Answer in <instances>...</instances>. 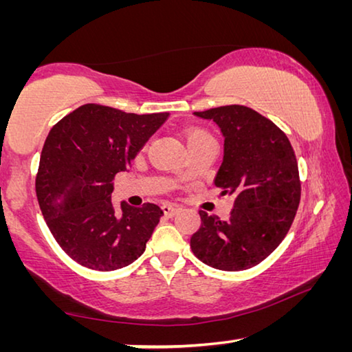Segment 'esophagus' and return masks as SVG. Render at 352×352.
<instances>
[{"mask_svg": "<svg viewBox=\"0 0 352 352\" xmlns=\"http://www.w3.org/2000/svg\"><path fill=\"white\" fill-rule=\"evenodd\" d=\"M163 211H164L166 216H168V217H172V216H175V214L178 212V208H177V206H174V205L166 204V205H163Z\"/></svg>", "mask_w": 352, "mask_h": 352, "instance_id": "obj_1", "label": "esophagus"}]
</instances>
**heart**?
I'll return each instance as SVG.
<instances>
[{"label":"heart","instance_id":"1","mask_svg":"<svg viewBox=\"0 0 352 352\" xmlns=\"http://www.w3.org/2000/svg\"><path fill=\"white\" fill-rule=\"evenodd\" d=\"M212 135L204 129H189L188 130V144L197 142L201 140H211Z\"/></svg>","mask_w":352,"mask_h":352}]
</instances>
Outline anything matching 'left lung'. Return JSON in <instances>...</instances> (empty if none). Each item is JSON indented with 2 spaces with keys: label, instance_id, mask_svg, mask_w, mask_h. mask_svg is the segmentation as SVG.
Listing matches in <instances>:
<instances>
[{
  "label": "left lung",
  "instance_id": "8db88e82",
  "mask_svg": "<svg viewBox=\"0 0 352 352\" xmlns=\"http://www.w3.org/2000/svg\"><path fill=\"white\" fill-rule=\"evenodd\" d=\"M195 116L212 119L225 138L214 184L234 195L228 220L199 211L190 250L206 265L239 272L258 265L289 233L300 205L296 157L285 133L245 105H223Z\"/></svg>",
  "mask_w": 352,
  "mask_h": 352
}]
</instances>
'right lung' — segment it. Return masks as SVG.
<instances>
[{
    "label": "right lung",
    "mask_w": 352,
    "mask_h": 352,
    "mask_svg": "<svg viewBox=\"0 0 352 352\" xmlns=\"http://www.w3.org/2000/svg\"><path fill=\"white\" fill-rule=\"evenodd\" d=\"M169 113L135 115L85 104L62 118L45 141L35 192L46 225L71 259L111 272L144 253L163 210L111 204L113 178L127 170Z\"/></svg>",
    "instance_id": "right-lung-1"
}]
</instances>
